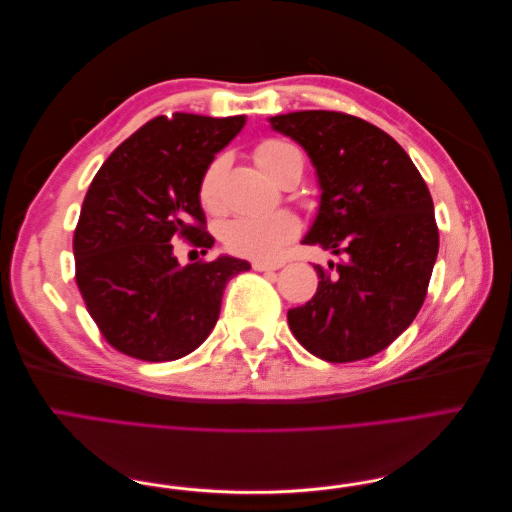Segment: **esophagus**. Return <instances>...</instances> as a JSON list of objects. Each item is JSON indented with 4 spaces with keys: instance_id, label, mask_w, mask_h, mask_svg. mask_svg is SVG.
<instances>
[{
    "instance_id": "obj_1",
    "label": "esophagus",
    "mask_w": 512,
    "mask_h": 512,
    "mask_svg": "<svg viewBox=\"0 0 512 512\" xmlns=\"http://www.w3.org/2000/svg\"><path fill=\"white\" fill-rule=\"evenodd\" d=\"M282 267V262H269V260H252L254 271H277Z\"/></svg>"
}]
</instances>
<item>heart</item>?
<instances>
[{
    "mask_svg": "<svg viewBox=\"0 0 512 512\" xmlns=\"http://www.w3.org/2000/svg\"><path fill=\"white\" fill-rule=\"evenodd\" d=\"M254 160L273 179L280 181L294 162L301 160L297 147L277 138H267L254 147ZM226 160L215 158L198 181V203L209 213L222 209V179ZM299 235V220L292 213L241 215L222 226L220 237L226 250L239 256L271 260L282 252V247Z\"/></svg>",
    "mask_w": 512,
    "mask_h": 512,
    "instance_id": "1",
    "label": "heart"
}]
</instances>
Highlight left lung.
Here are the masks:
<instances>
[{"label": "left lung", "instance_id": "1", "mask_svg": "<svg viewBox=\"0 0 512 512\" xmlns=\"http://www.w3.org/2000/svg\"><path fill=\"white\" fill-rule=\"evenodd\" d=\"M312 158L322 188L303 239L342 260L316 265L318 290L288 312L299 344L329 363L367 359L404 333L427 297L438 224L425 179L393 136L339 111L271 117Z\"/></svg>", "mask_w": 512, "mask_h": 512}]
</instances>
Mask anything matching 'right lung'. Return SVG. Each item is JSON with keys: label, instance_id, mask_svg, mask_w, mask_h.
<instances>
[{"label": "right lung", "instance_id": "right-lung-1", "mask_svg": "<svg viewBox=\"0 0 512 512\" xmlns=\"http://www.w3.org/2000/svg\"><path fill=\"white\" fill-rule=\"evenodd\" d=\"M245 117L160 115L100 166L74 228V280L102 337L121 354L175 361L205 342L230 277L250 269L222 256L181 267L173 241L207 254L215 239L198 181Z\"/></svg>", "mask_w": 512, "mask_h": 512}]
</instances>
